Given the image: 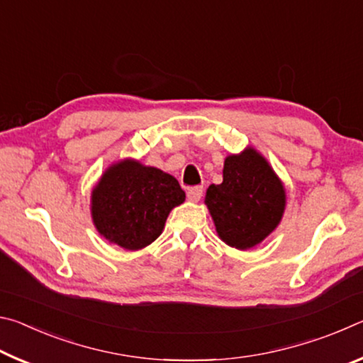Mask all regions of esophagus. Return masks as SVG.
I'll list each match as a JSON object with an SVG mask.
<instances>
[{"label": "esophagus", "instance_id": "1", "mask_svg": "<svg viewBox=\"0 0 363 363\" xmlns=\"http://www.w3.org/2000/svg\"><path fill=\"white\" fill-rule=\"evenodd\" d=\"M201 195H203V187L201 186H195V187L187 189V199L190 201H195L196 203V201H200Z\"/></svg>", "mask_w": 363, "mask_h": 363}]
</instances>
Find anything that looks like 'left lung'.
<instances>
[{
  "label": "left lung",
  "instance_id": "obj_1",
  "mask_svg": "<svg viewBox=\"0 0 363 363\" xmlns=\"http://www.w3.org/2000/svg\"><path fill=\"white\" fill-rule=\"evenodd\" d=\"M205 205L220 240L245 251L277 229L286 190L267 160L250 145L225 157L223 182L206 189Z\"/></svg>",
  "mask_w": 363,
  "mask_h": 363
}]
</instances>
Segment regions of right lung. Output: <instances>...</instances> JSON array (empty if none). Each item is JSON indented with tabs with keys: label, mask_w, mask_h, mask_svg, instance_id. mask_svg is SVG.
I'll list each match as a JSON object with an SVG mask.
<instances>
[{
	"label": "right lung",
	"mask_w": 363,
	"mask_h": 363,
	"mask_svg": "<svg viewBox=\"0 0 363 363\" xmlns=\"http://www.w3.org/2000/svg\"><path fill=\"white\" fill-rule=\"evenodd\" d=\"M186 200L179 182L134 158L112 163L91 192V218L101 235L138 251L162 235L168 214Z\"/></svg>",
	"instance_id": "1"
}]
</instances>
